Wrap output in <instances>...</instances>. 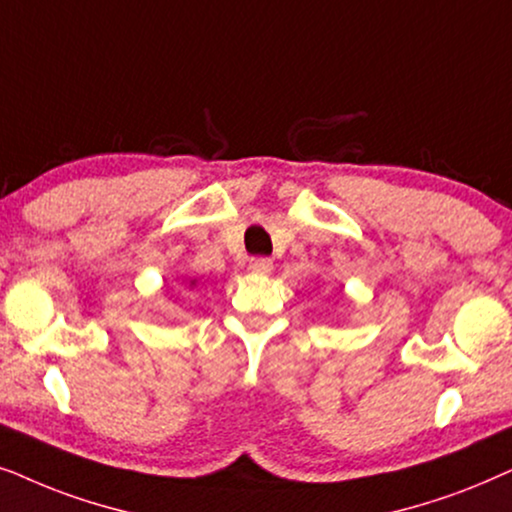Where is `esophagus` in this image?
Returning a JSON list of instances; mask_svg holds the SVG:
<instances>
[{"label":"esophagus","mask_w":512,"mask_h":512,"mask_svg":"<svg viewBox=\"0 0 512 512\" xmlns=\"http://www.w3.org/2000/svg\"><path fill=\"white\" fill-rule=\"evenodd\" d=\"M250 269L257 271V274H269V271L274 269V262H271L269 257H252Z\"/></svg>","instance_id":"34e87169"}]
</instances>
